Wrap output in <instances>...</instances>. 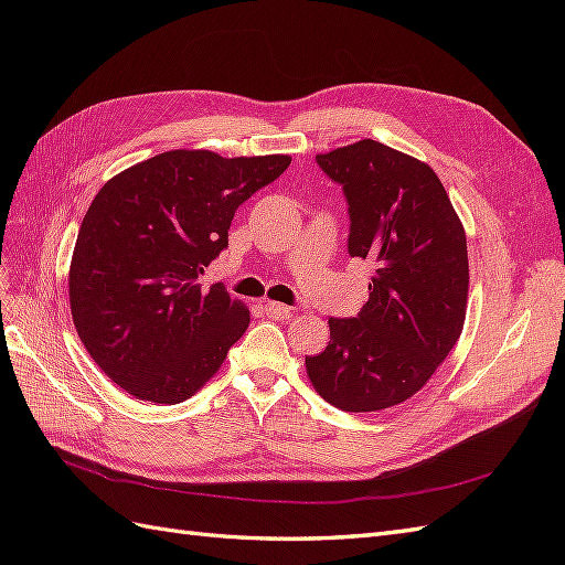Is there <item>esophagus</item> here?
<instances>
[{"label": "esophagus", "instance_id": "1", "mask_svg": "<svg viewBox=\"0 0 565 565\" xmlns=\"http://www.w3.org/2000/svg\"><path fill=\"white\" fill-rule=\"evenodd\" d=\"M264 309H266V316L273 320H287L289 316H292V309H289V306L276 303V301H268Z\"/></svg>", "mask_w": 565, "mask_h": 565}]
</instances>
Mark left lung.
<instances>
[{"instance_id": "8db88e82", "label": "left lung", "mask_w": 565, "mask_h": 565, "mask_svg": "<svg viewBox=\"0 0 565 565\" xmlns=\"http://www.w3.org/2000/svg\"><path fill=\"white\" fill-rule=\"evenodd\" d=\"M344 185L349 254L374 273L358 318H330V344L306 355L318 396L347 413H377L431 380L465 330L467 233L434 169L363 139L316 158Z\"/></svg>"}]
</instances>
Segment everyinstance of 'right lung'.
I'll return each mask as SVG.
<instances>
[{"label":"right lung","instance_id":"add662e5","mask_svg":"<svg viewBox=\"0 0 565 565\" xmlns=\"http://www.w3.org/2000/svg\"><path fill=\"white\" fill-rule=\"evenodd\" d=\"M289 162L179 148L125 169L96 193L67 295L84 349L129 396L183 403L224 365L249 309L198 278L228 247L235 210Z\"/></svg>","mask_w":565,"mask_h":565}]
</instances>
